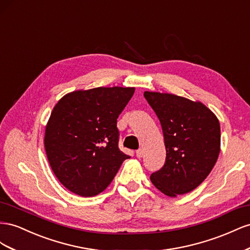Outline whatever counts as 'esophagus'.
<instances>
[{"instance_id": "esophagus-1", "label": "esophagus", "mask_w": 250, "mask_h": 250, "mask_svg": "<svg viewBox=\"0 0 250 250\" xmlns=\"http://www.w3.org/2000/svg\"><path fill=\"white\" fill-rule=\"evenodd\" d=\"M136 156L138 157V158H141V157L144 156V149H142V148L137 149V151H136Z\"/></svg>"}]
</instances>
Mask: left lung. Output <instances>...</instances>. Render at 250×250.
<instances>
[{"label":"left lung","mask_w":250,"mask_h":250,"mask_svg":"<svg viewBox=\"0 0 250 250\" xmlns=\"http://www.w3.org/2000/svg\"><path fill=\"white\" fill-rule=\"evenodd\" d=\"M158 117L167 149L166 163L151 175L163 194L176 197L191 191L209 175L220 153V124L200 102L174 94L145 92Z\"/></svg>","instance_id":"obj_1"}]
</instances>
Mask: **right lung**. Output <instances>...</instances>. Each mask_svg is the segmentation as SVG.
<instances>
[{
    "label": "right lung",
    "instance_id": "add662e5",
    "mask_svg": "<svg viewBox=\"0 0 250 250\" xmlns=\"http://www.w3.org/2000/svg\"><path fill=\"white\" fill-rule=\"evenodd\" d=\"M135 88L74 91L55 104L46 125L45 149L54 175L70 191H104L130 156L118 147L117 118Z\"/></svg>",
    "mask_w": 250,
    "mask_h": 250
}]
</instances>
